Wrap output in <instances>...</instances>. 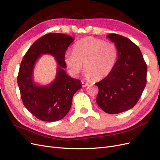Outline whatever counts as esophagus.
I'll return each mask as SVG.
<instances>
[{
	"instance_id": "esophagus-1",
	"label": "esophagus",
	"mask_w": 160,
	"mask_h": 160,
	"mask_svg": "<svg viewBox=\"0 0 160 160\" xmlns=\"http://www.w3.org/2000/svg\"><path fill=\"white\" fill-rule=\"evenodd\" d=\"M81 84H82V86H83V88H85V87L89 85V84L88 83H85V82H83V81L82 82Z\"/></svg>"
}]
</instances>
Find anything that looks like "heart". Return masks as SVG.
Here are the masks:
<instances>
[{
	"label": "heart",
	"instance_id": "heart-1",
	"mask_svg": "<svg viewBox=\"0 0 160 160\" xmlns=\"http://www.w3.org/2000/svg\"><path fill=\"white\" fill-rule=\"evenodd\" d=\"M117 57V48L113 42L88 37L77 42L72 48V52H67L64 59L73 75H77L82 70L83 63L87 77L99 81L104 79L112 71Z\"/></svg>",
	"mask_w": 160,
	"mask_h": 160
}]
</instances>
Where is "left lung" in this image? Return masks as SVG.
<instances>
[{"label": "left lung", "instance_id": "left-lung-1", "mask_svg": "<svg viewBox=\"0 0 160 160\" xmlns=\"http://www.w3.org/2000/svg\"><path fill=\"white\" fill-rule=\"evenodd\" d=\"M118 59L110 73L98 83L97 103L105 112L117 114L138 102L147 83V65L139 48L129 38L111 33Z\"/></svg>", "mask_w": 160, "mask_h": 160}]
</instances>
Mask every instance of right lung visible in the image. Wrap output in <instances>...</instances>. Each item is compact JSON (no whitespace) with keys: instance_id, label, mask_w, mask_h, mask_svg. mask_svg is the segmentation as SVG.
Here are the masks:
<instances>
[{"instance_id":"right-lung-1","label":"right lung","mask_w":160,"mask_h":160,"mask_svg":"<svg viewBox=\"0 0 160 160\" xmlns=\"http://www.w3.org/2000/svg\"><path fill=\"white\" fill-rule=\"evenodd\" d=\"M73 38L62 33H49L37 39L28 49L21 61L17 83L25 107L44 122L63 118L71 107L72 97L82 88L81 81L66 74L65 55ZM42 54L54 56L58 65L56 78L49 86H38L32 81L33 68Z\"/></svg>"}]
</instances>
